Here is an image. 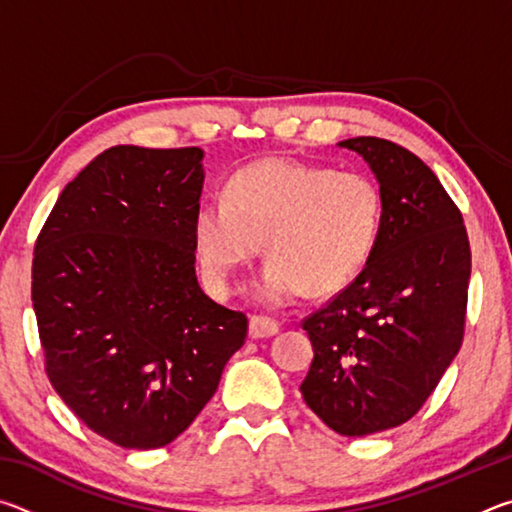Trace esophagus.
Here are the masks:
<instances>
[{
	"mask_svg": "<svg viewBox=\"0 0 512 512\" xmlns=\"http://www.w3.org/2000/svg\"><path fill=\"white\" fill-rule=\"evenodd\" d=\"M280 332V323L275 318L268 316H253L250 318V336L253 339H268V336H275Z\"/></svg>",
	"mask_w": 512,
	"mask_h": 512,
	"instance_id": "obj_1",
	"label": "esophagus"
}]
</instances>
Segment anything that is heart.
<instances>
[{
  "mask_svg": "<svg viewBox=\"0 0 512 512\" xmlns=\"http://www.w3.org/2000/svg\"><path fill=\"white\" fill-rule=\"evenodd\" d=\"M381 219L384 196L368 173L266 158L239 169L225 198L198 203L194 244L207 287L228 296L264 241L255 296L287 305L348 287L377 246Z\"/></svg>",
  "mask_w": 512,
  "mask_h": 512,
  "instance_id": "heart-1",
  "label": "heart"
}]
</instances>
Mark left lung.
Returning a JSON list of instances; mask_svg holds the SVG:
<instances>
[{"label": "left lung", "instance_id": "obj_1", "mask_svg": "<svg viewBox=\"0 0 512 512\" xmlns=\"http://www.w3.org/2000/svg\"><path fill=\"white\" fill-rule=\"evenodd\" d=\"M384 196L377 246L341 293L302 320L314 345L300 393L341 436L400 427L422 409L465 334L472 253L463 214L404 146L354 137Z\"/></svg>", "mask_w": 512, "mask_h": 512}]
</instances>
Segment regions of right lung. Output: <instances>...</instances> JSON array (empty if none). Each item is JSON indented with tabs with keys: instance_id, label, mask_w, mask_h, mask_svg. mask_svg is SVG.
<instances>
[{
	"instance_id": "right-lung-1",
	"label": "right lung",
	"mask_w": 512,
	"mask_h": 512,
	"mask_svg": "<svg viewBox=\"0 0 512 512\" xmlns=\"http://www.w3.org/2000/svg\"><path fill=\"white\" fill-rule=\"evenodd\" d=\"M203 151L112 146L42 225L31 300L47 377L88 429L126 449L176 440L212 400L248 318L196 280Z\"/></svg>"
}]
</instances>
